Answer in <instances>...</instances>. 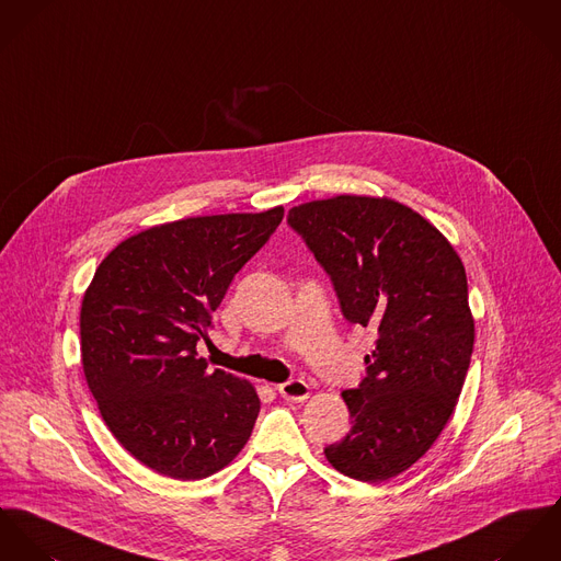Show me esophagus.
Wrapping results in <instances>:
<instances>
[{"mask_svg": "<svg viewBox=\"0 0 561 561\" xmlns=\"http://www.w3.org/2000/svg\"><path fill=\"white\" fill-rule=\"evenodd\" d=\"M277 391L288 402H304L310 396V382H306L304 378H290V380L282 382L277 387Z\"/></svg>", "mask_w": 561, "mask_h": 561, "instance_id": "esophagus-1", "label": "esophagus"}]
</instances>
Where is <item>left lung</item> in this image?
I'll use <instances>...</instances> for the list:
<instances>
[{"label": "left lung", "mask_w": 561, "mask_h": 561, "mask_svg": "<svg viewBox=\"0 0 561 561\" xmlns=\"http://www.w3.org/2000/svg\"><path fill=\"white\" fill-rule=\"evenodd\" d=\"M288 226L344 318L378 337L359 387L342 391L353 426L324 456L353 480H389L431 449L458 402L476 337L465 266L433 224L387 197L308 202Z\"/></svg>", "instance_id": "1"}]
</instances>
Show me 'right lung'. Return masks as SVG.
Masks as SVG:
<instances>
[{
	"mask_svg": "<svg viewBox=\"0 0 561 561\" xmlns=\"http://www.w3.org/2000/svg\"><path fill=\"white\" fill-rule=\"evenodd\" d=\"M284 208L191 217L123 241L81 304V364L126 451L174 480H202L245 447L260 398L234 374L208 373L197 342L234 275Z\"/></svg>",
	"mask_w": 561,
	"mask_h": 561,
	"instance_id": "right-lung-1",
	"label": "right lung"
}]
</instances>
